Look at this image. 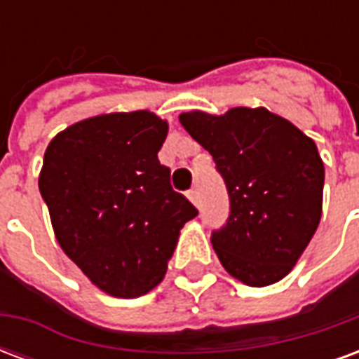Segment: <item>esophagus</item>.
Masks as SVG:
<instances>
[{
  "instance_id": "1",
  "label": "esophagus",
  "mask_w": 359,
  "mask_h": 359,
  "mask_svg": "<svg viewBox=\"0 0 359 359\" xmlns=\"http://www.w3.org/2000/svg\"><path fill=\"white\" fill-rule=\"evenodd\" d=\"M188 200L194 203V205H198V202H200V194H198V190L196 188H192V190H188Z\"/></svg>"
}]
</instances>
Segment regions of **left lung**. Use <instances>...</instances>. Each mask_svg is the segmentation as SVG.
Segmentation results:
<instances>
[{"instance_id": "1", "label": "left lung", "mask_w": 359, "mask_h": 359, "mask_svg": "<svg viewBox=\"0 0 359 359\" xmlns=\"http://www.w3.org/2000/svg\"><path fill=\"white\" fill-rule=\"evenodd\" d=\"M225 179L231 215L211 244L231 277L248 286L285 278L308 248L323 211L316 142L267 107L179 115Z\"/></svg>"}]
</instances>
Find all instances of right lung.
<instances>
[{
  "mask_svg": "<svg viewBox=\"0 0 359 359\" xmlns=\"http://www.w3.org/2000/svg\"><path fill=\"white\" fill-rule=\"evenodd\" d=\"M169 123L148 109L103 113L57 133L38 177L59 246L115 298H136L165 277L180 229L198 211L157 159Z\"/></svg>",
  "mask_w": 359,
  "mask_h": 359,
  "instance_id": "add662e5",
  "label": "right lung"
}]
</instances>
